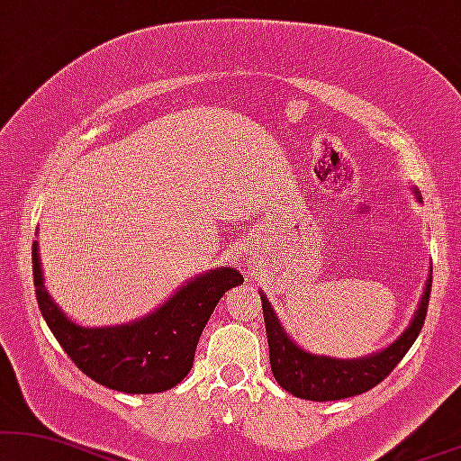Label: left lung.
Segmentation results:
<instances>
[{
	"mask_svg": "<svg viewBox=\"0 0 461 461\" xmlns=\"http://www.w3.org/2000/svg\"><path fill=\"white\" fill-rule=\"evenodd\" d=\"M412 191H415L417 202H421L419 191L415 187H412ZM429 289H432V272H429L428 281H425L423 295L419 300L409 328L402 331L392 345H387L376 353L366 355V357L355 359L317 355L300 347L285 331L281 319L276 317L264 291H259L274 378H276V383L285 392L295 395V398L312 402L351 398V395H359L376 387L400 364V359L409 353L412 342L417 340L425 321V314H428Z\"/></svg>",
	"mask_w": 461,
	"mask_h": 461,
	"instance_id": "obj_1",
	"label": "left lung"
}]
</instances>
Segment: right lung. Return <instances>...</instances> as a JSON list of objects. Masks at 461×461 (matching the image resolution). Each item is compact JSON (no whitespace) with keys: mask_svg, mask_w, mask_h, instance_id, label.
<instances>
[{"mask_svg":"<svg viewBox=\"0 0 461 461\" xmlns=\"http://www.w3.org/2000/svg\"><path fill=\"white\" fill-rule=\"evenodd\" d=\"M236 267L189 278L170 298L136 321L85 328L69 319L44 285L33 242V285L40 312L69 359L100 385L123 393H159L178 385L194 366L195 347L225 291L242 285Z\"/></svg>","mask_w":461,"mask_h":461,"instance_id":"right-lung-1","label":"right lung"}]
</instances>
